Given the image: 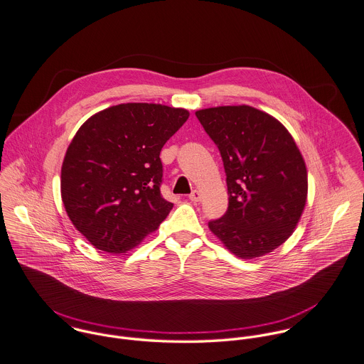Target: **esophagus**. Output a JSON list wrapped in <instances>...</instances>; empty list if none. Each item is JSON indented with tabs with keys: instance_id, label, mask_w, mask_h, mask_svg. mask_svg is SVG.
I'll return each mask as SVG.
<instances>
[{
	"instance_id": "34e87169",
	"label": "esophagus",
	"mask_w": 364,
	"mask_h": 364,
	"mask_svg": "<svg viewBox=\"0 0 364 364\" xmlns=\"http://www.w3.org/2000/svg\"><path fill=\"white\" fill-rule=\"evenodd\" d=\"M188 198H190L191 201H194V203H198V201H201V193H200L198 190H194V191L188 196Z\"/></svg>"
}]
</instances>
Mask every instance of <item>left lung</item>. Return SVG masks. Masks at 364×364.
<instances>
[{"label": "left lung", "mask_w": 364, "mask_h": 364, "mask_svg": "<svg viewBox=\"0 0 364 364\" xmlns=\"http://www.w3.org/2000/svg\"><path fill=\"white\" fill-rule=\"evenodd\" d=\"M196 115L218 146L229 196L228 211L208 228L240 259L273 252L292 235L306 204V166L294 138L274 117L249 105Z\"/></svg>", "instance_id": "obj_1"}]
</instances>
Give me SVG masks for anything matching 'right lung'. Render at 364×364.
Listing matches in <instances>:
<instances>
[{"label":"right lung","instance_id":"1","mask_svg":"<svg viewBox=\"0 0 364 364\" xmlns=\"http://www.w3.org/2000/svg\"><path fill=\"white\" fill-rule=\"evenodd\" d=\"M190 112L128 102L90 117L68 147L60 191L74 228L97 249L127 253L173 208L160 194V151Z\"/></svg>","mask_w":364,"mask_h":364}]
</instances>
